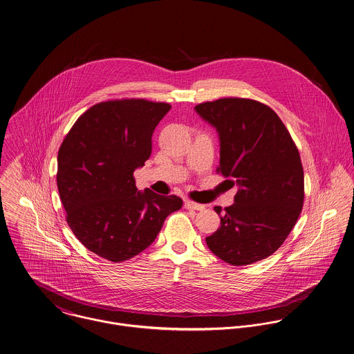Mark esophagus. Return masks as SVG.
<instances>
[{"instance_id": "obj_1", "label": "esophagus", "mask_w": 354, "mask_h": 354, "mask_svg": "<svg viewBox=\"0 0 354 354\" xmlns=\"http://www.w3.org/2000/svg\"><path fill=\"white\" fill-rule=\"evenodd\" d=\"M185 208L188 209H194V211H203L205 207L203 204L194 203L192 200H185Z\"/></svg>"}]
</instances>
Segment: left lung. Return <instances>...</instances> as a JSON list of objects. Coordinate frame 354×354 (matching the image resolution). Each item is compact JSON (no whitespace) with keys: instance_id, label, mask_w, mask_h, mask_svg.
<instances>
[{"instance_id":"obj_1","label":"left lung","mask_w":354,"mask_h":354,"mask_svg":"<svg viewBox=\"0 0 354 354\" xmlns=\"http://www.w3.org/2000/svg\"><path fill=\"white\" fill-rule=\"evenodd\" d=\"M194 109L219 132L216 171L238 185L235 203L205 242L234 266L265 259L284 243L304 201L303 165L290 131L270 106L252 98L225 97ZM215 211L221 215L222 207Z\"/></svg>"}]
</instances>
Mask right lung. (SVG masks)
Here are the masks:
<instances>
[{"label": "right lung", "mask_w": 354, "mask_h": 354, "mask_svg": "<svg viewBox=\"0 0 354 354\" xmlns=\"http://www.w3.org/2000/svg\"><path fill=\"white\" fill-rule=\"evenodd\" d=\"M171 108L145 98L97 102L64 136L57 185L66 222L98 257L122 262L149 248L165 219L183 207L176 196L139 192L133 171L151 154V136Z\"/></svg>", "instance_id": "add662e5"}]
</instances>
